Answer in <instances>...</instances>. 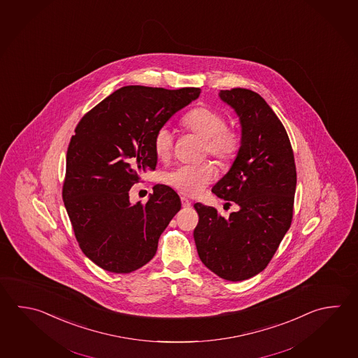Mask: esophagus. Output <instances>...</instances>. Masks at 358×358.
<instances>
[{"label": "esophagus", "mask_w": 358, "mask_h": 358, "mask_svg": "<svg viewBox=\"0 0 358 358\" xmlns=\"http://www.w3.org/2000/svg\"><path fill=\"white\" fill-rule=\"evenodd\" d=\"M181 203H182V208H189L191 206V201L186 197H181Z\"/></svg>", "instance_id": "34e87169"}]
</instances>
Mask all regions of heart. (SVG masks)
Returning a JSON list of instances; mask_svg holds the SVG:
<instances>
[{
  "label": "heart",
  "mask_w": 358,
  "mask_h": 358,
  "mask_svg": "<svg viewBox=\"0 0 358 358\" xmlns=\"http://www.w3.org/2000/svg\"><path fill=\"white\" fill-rule=\"evenodd\" d=\"M185 130L203 139V152L209 153L220 166H229L239 155L243 138L238 129L228 127V117L217 108L201 105L189 110L181 120ZM175 145L169 129L161 127L153 136V148L159 159H169ZM215 169L210 162L183 164L163 175V181L180 194L199 195L215 178Z\"/></svg>",
  "instance_id": "b5f03b06"
}]
</instances>
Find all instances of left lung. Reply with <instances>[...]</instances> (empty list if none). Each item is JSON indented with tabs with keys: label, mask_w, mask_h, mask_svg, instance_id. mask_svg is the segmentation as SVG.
Segmentation results:
<instances>
[{
	"label": "left lung",
	"mask_w": 358,
	"mask_h": 358,
	"mask_svg": "<svg viewBox=\"0 0 358 358\" xmlns=\"http://www.w3.org/2000/svg\"><path fill=\"white\" fill-rule=\"evenodd\" d=\"M220 97L241 117L243 144L211 191L239 209L224 217L215 208L196 203L194 238L203 264L236 282L264 271L290 228L296 166L286 129L259 94L236 87L222 90Z\"/></svg>",
	"instance_id": "1"
}]
</instances>
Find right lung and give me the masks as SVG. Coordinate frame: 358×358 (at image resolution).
Wrapping results in <instances>:
<instances>
[{
	"label": "right lung",
	"mask_w": 358,
	"mask_h": 358,
	"mask_svg": "<svg viewBox=\"0 0 358 358\" xmlns=\"http://www.w3.org/2000/svg\"><path fill=\"white\" fill-rule=\"evenodd\" d=\"M201 90L119 88L82 116L67 149L62 197L82 252L114 273L138 270L155 257L158 239L181 209L169 186L148 201L130 203L129 191L155 169L153 136Z\"/></svg>",
	"instance_id": "obj_1"
}]
</instances>
